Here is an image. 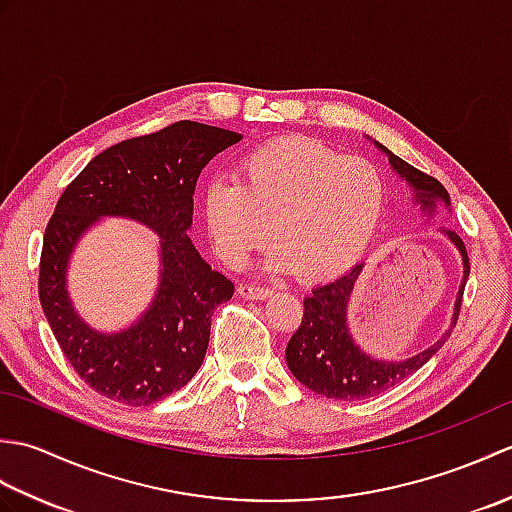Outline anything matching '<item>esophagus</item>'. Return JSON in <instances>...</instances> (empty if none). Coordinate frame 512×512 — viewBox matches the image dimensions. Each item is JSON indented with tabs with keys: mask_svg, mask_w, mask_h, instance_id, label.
I'll return each mask as SVG.
<instances>
[{
	"mask_svg": "<svg viewBox=\"0 0 512 512\" xmlns=\"http://www.w3.org/2000/svg\"><path fill=\"white\" fill-rule=\"evenodd\" d=\"M237 290L244 299H268L270 295H273V288L253 284V281H244V284H239Z\"/></svg>",
	"mask_w": 512,
	"mask_h": 512,
	"instance_id": "esophagus-1",
	"label": "esophagus"
}]
</instances>
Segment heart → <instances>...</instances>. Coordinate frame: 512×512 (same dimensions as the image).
I'll return each instance as SVG.
<instances>
[{
  "mask_svg": "<svg viewBox=\"0 0 512 512\" xmlns=\"http://www.w3.org/2000/svg\"><path fill=\"white\" fill-rule=\"evenodd\" d=\"M235 180H215L202 217L217 257L244 268L273 235L270 266L330 279L363 257L385 211L387 187L363 158L312 138H284L250 151Z\"/></svg>",
  "mask_w": 512,
  "mask_h": 512,
  "instance_id": "obj_1",
  "label": "heart"
}]
</instances>
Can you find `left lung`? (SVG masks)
<instances>
[{
    "label": "left lung",
    "mask_w": 512,
    "mask_h": 512,
    "mask_svg": "<svg viewBox=\"0 0 512 512\" xmlns=\"http://www.w3.org/2000/svg\"><path fill=\"white\" fill-rule=\"evenodd\" d=\"M378 147L389 154V149L383 145ZM389 162L416 189V200L422 204V209L431 211L436 206V200L451 204L449 193L442 187L440 180L411 167L409 162L398 158L396 154H389ZM444 235H449L451 242L460 248L464 259V281L453 312L455 325L462 310L464 286L471 273V264L462 237L455 231H444ZM361 270L363 264H356L343 277L312 288V295L303 299V317L299 330L292 334L286 347L290 372L295 374L299 383L325 398L363 400L380 394V391H387L389 387L398 385L400 380L416 374L451 336L449 330L429 350L411 356L407 361H376V358L361 352V347L352 341L350 328H347V301H350Z\"/></svg>",
    "instance_id": "left-lung-1"
}]
</instances>
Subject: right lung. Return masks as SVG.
Instances as JSON below:
<instances>
[{"label": "right lung", "mask_w": 512, "mask_h": 512, "mask_svg": "<svg viewBox=\"0 0 512 512\" xmlns=\"http://www.w3.org/2000/svg\"><path fill=\"white\" fill-rule=\"evenodd\" d=\"M239 138L195 121L171 123L105 149L61 193L43 233L39 301L65 358L96 394L145 407L187 385L200 369L213 310L233 297L235 286L211 270L187 237L193 191L206 162ZM105 214L132 216L163 239L159 295L145 318L118 335L90 331L64 290L75 239Z\"/></svg>", "instance_id": "add662e5"}]
</instances>
